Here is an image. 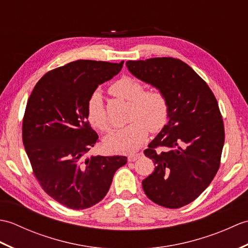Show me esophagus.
Here are the masks:
<instances>
[{
    "instance_id": "obj_1",
    "label": "esophagus",
    "mask_w": 248,
    "mask_h": 248,
    "mask_svg": "<svg viewBox=\"0 0 248 248\" xmlns=\"http://www.w3.org/2000/svg\"><path fill=\"white\" fill-rule=\"evenodd\" d=\"M140 154H136V155H130L129 156H128V161L129 162H134V161H136L140 157Z\"/></svg>"
}]
</instances>
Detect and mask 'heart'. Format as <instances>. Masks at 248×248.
Listing matches in <instances>:
<instances>
[{
  "instance_id": "heart-1",
  "label": "heart",
  "mask_w": 248,
  "mask_h": 248,
  "mask_svg": "<svg viewBox=\"0 0 248 248\" xmlns=\"http://www.w3.org/2000/svg\"><path fill=\"white\" fill-rule=\"evenodd\" d=\"M145 87L131 77H124L113 83L108 93L129 102L128 119L131 124L115 131L104 140V145L110 152L130 154L138 150L144 143L148 130L157 132L166 124L170 115V103L160 88ZM87 119L93 128L101 132L110 130L101 93H93L87 102Z\"/></svg>"
}]
</instances>
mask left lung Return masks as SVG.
<instances>
[{
	"label": "left lung",
	"mask_w": 248,
	"mask_h": 248,
	"mask_svg": "<svg viewBox=\"0 0 248 248\" xmlns=\"http://www.w3.org/2000/svg\"><path fill=\"white\" fill-rule=\"evenodd\" d=\"M129 71L164 92L168 123L144 154L155 171L141 182L150 200L178 209L194 202L217 175L225 130L217 98L186 62L172 57L128 61Z\"/></svg>",
	"instance_id": "1"
}]
</instances>
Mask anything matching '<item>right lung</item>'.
Instances as JSON below:
<instances>
[{"instance_id":"right-lung-1","label":"right lung","mask_w":248,"mask_h":248,"mask_svg":"<svg viewBox=\"0 0 248 248\" xmlns=\"http://www.w3.org/2000/svg\"><path fill=\"white\" fill-rule=\"evenodd\" d=\"M124 62L80 60L46 72L28 100L22 140L34 176L65 207H93L108 192L127 156H91L98 141L87 120V102L97 87L121 70Z\"/></svg>"}]
</instances>
